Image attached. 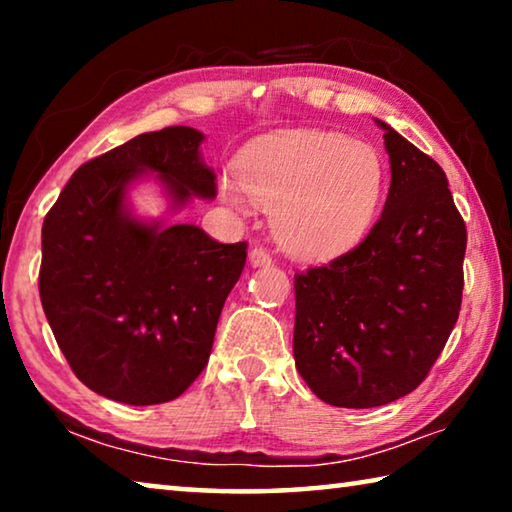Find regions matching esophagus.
Returning <instances> with one entry per match:
<instances>
[{
    "label": "esophagus",
    "instance_id": "34e87169",
    "mask_svg": "<svg viewBox=\"0 0 512 512\" xmlns=\"http://www.w3.org/2000/svg\"><path fill=\"white\" fill-rule=\"evenodd\" d=\"M248 262H250V266H253V268H262V266H271L273 257L268 255L264 248H253L248 253Z\"/></svg>",
    "mask_w": 512,
    "mask_h": 512
}]
</instances>
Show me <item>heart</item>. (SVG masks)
I'll return each instance as SVG.
<instances>
[{
  "label": "heart",
  "mask_w": 512,
  "mask_h": 512,
  "mask_svg": "<svg viewBox=\"0 0 512 512\" xmlns=\"http://www.w3.org/2000/svg\"><path fill=\"white\" fill-rule=\"evenodd\" d=\"M384 183L375 146L305 128L250 144L239 176L228 173L216 189L237 212H248L253 201L273 210L277 244L293 257L325 262L368 235Z\"/></svg>",
  "instance_id": "b5f03b06"
}]
</instances>
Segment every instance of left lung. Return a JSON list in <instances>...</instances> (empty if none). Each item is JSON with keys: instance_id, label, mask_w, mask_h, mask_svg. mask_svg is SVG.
Listing matches in <instances>:
<instances>
[{"instance_id": "obj_1", "label": "left lung", "mask_w": 512, "mask_h": 512, "mask_svg": "<svg viewBox=\"0 0 512 512\" xmlns=\"http://www.w3.org/2000/svg\"><path fill=\"white\" fill-rule=\"evenodd\" d=\"M391 189L361 244L296 275L293 357L320 400L372 409L422 384L461 311L467 232L445 171L381 119Z\"/></svg>"}]
</instances>
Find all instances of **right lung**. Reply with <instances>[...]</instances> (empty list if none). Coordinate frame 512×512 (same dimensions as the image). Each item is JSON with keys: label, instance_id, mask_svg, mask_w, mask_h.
I'll return each mask as SVG.
<instances>
[{"label": "right lung", "instance_id": "obj_1", "mask_svg": "<svg viewBox=\"0 0 512 512\" xmlns=\"http://www.w3.org/2000/svg\"><path fill=\"white\" fill-rule=\"evenodd\" d=\"M205 135L142 133L74 171L42 223L40 300L60 352L90 391L146 406L176 400L210 359L246 241L219 244L192 223L142 219L128 201L153 178L176 214L216 196Z\"/></svg>", "mask_w": 512, "mask_h": 512}]
</instances>
